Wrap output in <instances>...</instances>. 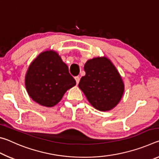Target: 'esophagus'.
Listing matches in <instances>:
<instances>
[{
  "label": "esophagus",
  "instance_id": "obj_1",
  "mask_svg": "<svg viewBox=\"0 0 159 159\" xmlns=\"http://www.w3.org/2000/svg\"><path fill=\"white\" fill-rule=\"evenodd\" d=\"M75 80H76V84H77V85L79 84V81H80V77H79V76H76V77H75Z\"/></svg>",
  "mask_w": 159,
  "mask_h": 159
}]
</instances>
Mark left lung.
<instances>
[{
	"label": "left lung",
	"mask_w": 159,
	"mask_h": 159,
	"mask_svg": "<svg viewBox=\"0 0 159 159\" xmlns=\"http://www.w3.org/2000/svg\"><path fill=\"white\" fill-rule=\"evenodd\" d=\"M85 75L79 87L94 108L110 111L119 103L124 93V83L117 69L106 57H98L86 61Z\"/></svg>",
	"instance_id": "8db88e82"
}]
</instances>
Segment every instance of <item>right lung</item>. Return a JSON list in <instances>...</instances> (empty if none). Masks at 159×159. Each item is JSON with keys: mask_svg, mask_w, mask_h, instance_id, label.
Instances as JSON below:
<instances>
[{"mask_svg": "<svg viewBox=\"0 0 159 159\" xmlns=\"http://www.w3.org/2000/svg\"><path fill=\"white\" fill-rule=\"evenodd\" d=\"M76 85L69 68L54 50L41 52L32 61L25 76L29 95L40 105L52 107Z\"/></svg>", "mask_w": 159, "mask_h": 159, "instance_id": "1", "label": "right lung"}]
</instances>
